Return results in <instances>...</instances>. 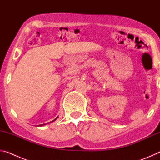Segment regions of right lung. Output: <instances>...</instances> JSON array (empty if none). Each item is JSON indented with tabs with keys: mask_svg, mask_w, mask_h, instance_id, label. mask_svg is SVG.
<instances>
[{
	"mask_svg": "<svg viewBox=\"0 0 160 160\" xmlns=\"http://www.w3.org/2000/svg\"><path fill=\"white\" fill-rule=\"evenodd\" d=\"M57 118H58V117H57ZM56 118L55 119H54V120H53V121H51V122H53V121H55V120H56V118ZM44 125H46V124H45V123H44V124H41V125H39V126H44Z\"/></svg>",
	"mask_w": 160,
	"mask_h": 160,
	"instance_id": "1",
	"label": "right lung"
}]
</instances>
